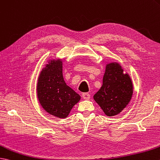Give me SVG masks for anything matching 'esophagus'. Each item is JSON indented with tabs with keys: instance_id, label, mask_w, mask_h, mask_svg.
<instances>
[{
	"instance_id": "obj_1",
	"label": "esophagus",
	"mask_w": 160,
	"mask_h": 160,
	"mask_svg": "<svg viewBox=\"0 0 160 160\" xmlns=\"http://www.w3.org/2000/svg\"><path fill=\"white\" fill-rule=\"evenodd\" d=\"M90 94L88 93V92H84L82 93V98L84 99H90Z\"/></svg>"
}]
</instances>
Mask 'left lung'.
<instances>
[{"instance_id": "obj_1", "label": "left lung", "mask_w": 160, "mask_h": 160, "mask_svg": "<svg viewBox=\"0 0 160 160\" xmlns=\"http://www.w3.org/2000/svg\"><path fill=\"white\" fill-rule=\"evenodd\" d=\"M133 84L130 77L123 73L117 62L106 65L103 84L93 98L108 117L119 114L130 102Z\"/></svg>"}]
</instances>
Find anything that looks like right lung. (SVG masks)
Masks as SVG:
<instances>
[{"mask_svg": "<svg viewBox=\"0 0 160 160\" xmlns=\"http://www.w3.org/2000/svg\"><path fill=\"white\" fill-rule=\"evenodd\" d=\"M43 108L50 114L64 118L68 116L80 96L66 84L61 59L51 60L41 72L37 87Z\"/></svg>", "mask_w": 160, "mask_h": 160, "instance_id": "add662e5", "label": "right lung"}]
</instances>
